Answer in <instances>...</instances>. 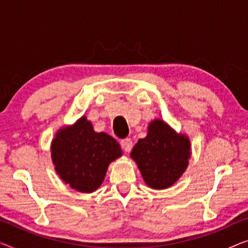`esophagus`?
Instances as JSON below:
<instances>
[{"mask_svg": "<svg viewBox=\"0 0 248 248\" xmlns=\"http://www.w3.org/2000/svg\"><path fill=\"white\" fill-rule=\"evenodd\" d=\"M121 147L126 152H130L132 150V148H133V142H132L131 139H123V140L121 141Z\"/></svg>", "mask_w": 248, "mask_h": 248, "instance_id": "1", "label": "esophagus"}]
</instances>
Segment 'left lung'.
Instances as JSON below:
<instances>
[{"mask_svg": "<svg viewBox=\"0 0 248 248\" xmlns=\"http://www.w3.org/2000/svg\"><path fill=\"white\" fill-rule=\"evenodd\" d=\"M189 157V139L161 120L149 124L147 137L140 139L131 152L145 184L154 189L174 185L187 168Z\"/></svg>", "mask_w": 248, "mask_h": 248, "instance_id": "8db88e82", "label": "left lung"}]
</instances>
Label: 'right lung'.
Listing matches in <instances>:
<instances>
[{"label":"right lung","instance_id":"right-lung-1","mask_svg":"<svg viewBox=\"0 0 248 248\" xmlns=\"http://www.w3.org/2000/svg\"><path fill=\"white\" fill-rule=\"evenodd\" d=\"M50 151L60 177L82 193L96 191L104 182L108 165L122 155L117 141L104 132H94L86 116L57 131Z\"/></svg>","mask_w":248,"mask_h":248}]
</instances>
